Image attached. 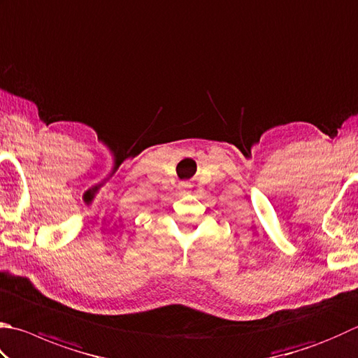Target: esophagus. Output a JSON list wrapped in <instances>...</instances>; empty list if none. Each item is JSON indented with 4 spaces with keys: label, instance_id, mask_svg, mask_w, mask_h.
Returning a JSON list of instances; mask_svg holds the SVG:
<instances>
[{
    "label": "esophagus",
    "instance_id": "34e87169",
    "mask_svg": "<svg viewBox=\"0 0 358 358\" xmlns=\"http://www.w3.org/2000/svg\"><path fill=\"white\" fill-rule=\"evenodd\" d=\"M185 193H187L185 188H180V190H179V194H185Z\"/></svg>",
    "mask_w": 358,
    "mask_h": 358
}]
</instances>
